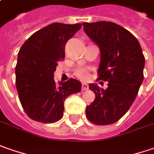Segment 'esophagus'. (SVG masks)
Segmentation results:
<instances>
[{"mask_svg": "<svg viewBox=\"0 0 154 154\" xmlns=\"http://www.w3.org/2000/svg\"><path fill=\"white\" fill-rule=\"evenodd\" d=\"M88 89V85L87 83H82V90H87Z\"/></svg>", "mask_w": 154, "mask_h": 154, "instance_id": "esophagus-1", "label": "esophagus"}]
</instances>
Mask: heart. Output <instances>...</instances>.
Segmentation results:
<instances>
[{
  "label": "heart",
  "instance_id": "b5f03b06",
  "mask_svg": "<svg viewBox=\"0 0 154 154\" xmlns=\"http://www.w3.org/2000/svg\"><path fill=\"white\" fill-rule=\"evenodd\" d=\"M75 76L81 80H85L88 76V70L86 68H77L75 71Z\"/></svg>",
  "mask_w": 154,
  "mask_h": 154
}]
</instances>
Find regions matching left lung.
<instances>
[{"instance_id": "left-lung-1", "label": "left lung", "mask_w": 154, "mask_h": 154, "mask_svg": "<svg viewBox=\"0 0 154 154\" xmlns=\"http://www.w3.org/2000/svg\"><path fill=\"white\" fill-rule=\"evenodd\" d=\"M82 25L100 50L97 80L108 82L105 90L96 84H88L95 99L87 106L86 117L94 125H112L128 112L135 100L144 77L145 57L138 40L119 24L100 21Z\"/></svg>"}]
</instances>
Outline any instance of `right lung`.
I'll list each match as a JSON object with an SVG mask.
<instances>
[{"mask_svg": "<svg viewBox=\"0 0 154 154\" xmlns=\"http://www.w3.org/2000/svg\"><path fill=\"white\" fill-rule=\"evenodd\" d=\"M82 24L54 23L37 30L19 49L15 67L20 103L31 119L52 124L62 119L64 101L81 91L82 84L70 78L56 83L54 72L65 59V47Z\"/></svg>", "mask_w": 154, "mask_h": 154, "instance_id": "add662e5", "label": "right lung"}]
</instances>
